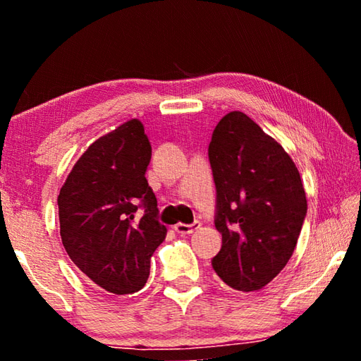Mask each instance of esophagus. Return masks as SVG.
Returning <instances> with one entry per match:
<instances>
[{
    "label": "esophagus",
    "mask_w": 361,
    "mask_h": 361,
    "mask_svg": "<svg viewBox=\"0 0 361 361\" xmlns=\"http://www.w3.org/2000/svg\"><path fill=\"white\" fill-rule=\"evenodd\" d=\"M199 228H200L199 221H194L191 224H185V223L175 224V231L178 232V234H192V232L197 231Z\"/></svg>",
    "instance_id": "1"
}]
</instances>
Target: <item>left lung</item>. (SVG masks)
<instances>
[{
	"instance_id": "1",
	"label": "left lung",
	"mask_w": 361,
	"mask_h": 361,
	"mask_svg": "<svg viewBox=\"0 0 361 361\" xmlns=\"http://www.w3.org/2000/svg\"><path fill=\"white\" fill-rule=\"evenodd\" d=\"M209 161L223 235L212 266L231 288L261 290L295 252L307 213L301 176L282 146L240 111L218 122Z\"/></svg>"
}]
</instances>
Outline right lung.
Instances as JSON below:
<instances>
[{"instance_id": "obj_1", "label": "right lung", "mask_w": 361, "mask_h": 361, "mask_svg": "<svg viewBox=\"0 0 361 361\" xmlns=\"http://www.w3.org/2000/svg\"><path fill=\"white\" fill-rule=\"evenodd\" d=\"M149 161L143 124L127 121L89 146L57 199L70 259L94 285L114 295L143 288L151 256L167 235L145 176ZM138 208L145 210L142 219Z\"/></svg>"}]
</instances>
